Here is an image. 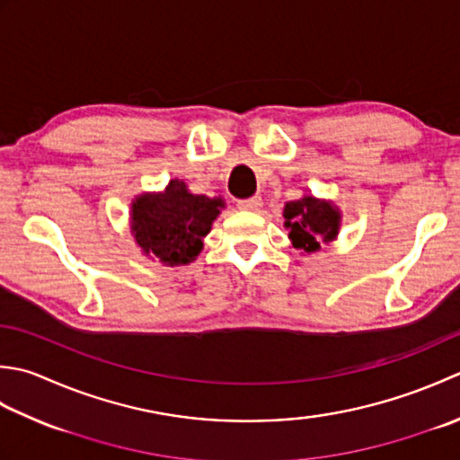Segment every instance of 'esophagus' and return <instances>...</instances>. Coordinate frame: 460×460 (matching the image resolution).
<instances>
[{"mask_svg": "<svg viewBox=\"0 0 460 460\" xmlns=\"http://www.w3.org/2000/svg\"><path fill=\"white\" fill-rule=\"evenodd\" d=\"M261 205H263V199H261V197H251V199L237 201V207L243 211H259Z\"/></svg>", "mask_w": 460, "mask_h": 460, "instance_id": "1", "label": "esophagus"}]
</instances>
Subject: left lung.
<instances>
[{"label": "left lung", "mask_w": 460, "mask_h": 460, "mask_svg": "<svg viewBox=\"0 0 460 460\" xmlns=\"http://www.w3.org/2000/svg\"><path fill=\"white\" fill-rule=\"evenodd\" d=\"M283 217L293 247L305 253H313L321 249V243H329L339 235V209L331 201L317 199L313 195L285 203Z\"/></svg>", "instance_id": "8db88e82"}]
</instances>
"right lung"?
Returning <instances> with one entry per match:
<instances>
[{
    "instance_id": "obj_1",
    "label": "right lung",
    "mask_w": 460,
    "mask_h": 460,
    "mask_svg": "<svg viewBox=\"0 0 460 460\" xmlns=\"http://www.w3.org/2000/svg\"><path fill=\"white\" fill-rule=\"evenodd\" d=\"M225 207L221 197L193 195L179 179L161 193H141L131 203V233L143 253L164 265H187Z\"/></svg>"
}]
</instances>
